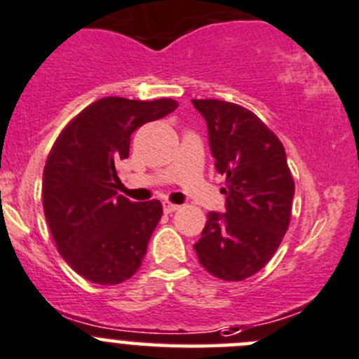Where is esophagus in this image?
<instances>
[{
	"instance_id": "34e87169",
	"label": "esophagus",
	"mask_w": 359,
	"mask_h": 359,
	"mask_svg": "<svg viewBox=\"0 0 359 359\" xmlns=\"http://www.w3.org/2000/svg\"><path fill=\"white\" fill-rule=\"evenodd\" d=\"M163 210H165L166 214H172V212L179 210V205L170 203V201H163Z\"/></svg>"
}]
</instances>
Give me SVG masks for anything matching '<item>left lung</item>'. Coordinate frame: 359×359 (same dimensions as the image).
I'll list each match as a JSON object with an SVG mask.
<instances>
[{
	"label": "left lung",
	"mask_w": 359,
	"mask_h": 359,
	"mask_svg": "<svg viewBox=\"0 0 359 359\" xmlns=\"http://www.w3.org/2000/svg\"><path fill=\"white\" fill-rule=\"evenodd\" d=\"M207 121L215 170L226 175V214L208 212L194 243L201 266L236 283L259 272L291 221L294 182L286 151L250 110L221 100H193Z\"/></svg>",
	"instance_id": "left-lung-1"
}]
</instances>
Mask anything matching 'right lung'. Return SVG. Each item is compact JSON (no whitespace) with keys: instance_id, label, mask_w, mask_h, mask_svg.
Here are the masks:
<instances>
[{"instance_id":"add662e5","label":"right lung","mask_w":359,"mask_h":359,"mask_svg":"<svg viewBox=\"0 0 359 359\" xmlns=\"http://www.w3.org/2000/svg\"><path fill=\"white\" fill-rule=\"evenodd\" d=\"M177 109L107 96L73 117L48 152L43 212L62 259L83 279L114 286L131 279L163 215L158 200L135 203L117 194V163L130 156L131 133Z\"/></svg>"}]
</instances>
